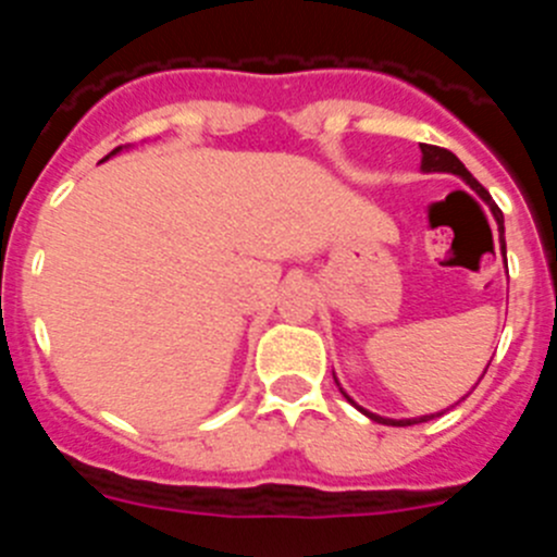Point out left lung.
<instances>
[{
    "label": "left lung",
    "instance_id": "left-lung-1",
    "mask_svg": "<svg viewBox=\"0 0 557 557\" xmlns=\"http://www.w3.org/2000/svg\"><path fill=\"white\" fill-rule=\"evenodd\" d=\"M421 170H424V172H451V175H457V178L466 181V184H469L471 189H474L476 195H480V198L485 200V203H488L491 214H494L496 225H499V231H502V253H505V220H502L499 206H496L494 200H491L488 189H485V186H482L480 181H476L474 175H471V172L466 170V166H462V161L457 159L455 152L446 150V147L421 145ZM485 371H488V368H485ZM339 393H343V396H346L348 401H351V405H354V398L348 396V393L343 391V387H339ZM354 407H357V410H362V407H359V405H354ZM362 412H366V416L371 418V421H382V424H391V426H410V424H421V421H430V418H435V416H421V418H401V421H396V418H382V416H376V412H368V410H362ZM437 416H441V412H437Z\"/></svg>",
    "mask_w": 557,
    "mask_h": 557
}]
</instances>
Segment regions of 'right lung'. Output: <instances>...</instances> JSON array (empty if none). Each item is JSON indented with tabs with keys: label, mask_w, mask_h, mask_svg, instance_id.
<instances>
[{
	"label": "right lung",
	"mask_w": 557,
	"mask_h": 557,
	"mask_svg": "<svg viewBox=\"0 0 557 557\" xmlns=\"http://www.w3.org/2000/svg\"><path fill=\"white\" fill-rule=\"evenodd\" d=\"M122 150V147H116V150H111V152H108V156H106V159H111V156H116V152H120Z\"/></svg>",
	"instance_id": "1"
}]
</instances>
